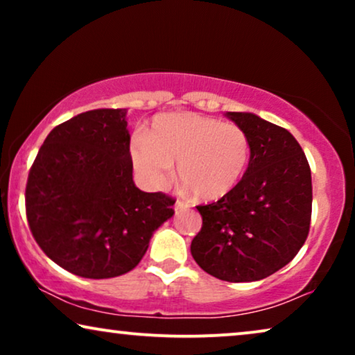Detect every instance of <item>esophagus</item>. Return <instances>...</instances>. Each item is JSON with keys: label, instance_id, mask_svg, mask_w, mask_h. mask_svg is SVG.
Returning a JSON list of instances; mask_svg holds the SVG:
<instances>
[{"label": "esophagus", "instance_id": "1", "mask_svg": "<svg viewBox=\"0 0 355 355\" xmlns=\"http://www.w3.org/2000/svg\"><path fill=\"white\" fill-rule=\"evenodd\" d=\"M189 207H191V205H189V203L184 202V200H176V203H174V210H176V213L186 210V208H189Z\"/></svg>", "mask_w": 355, "mask_h": 355}]
</instances>
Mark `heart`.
Segmentation results:
<instances>
[{
  "mask_svg": "<svg viewBox=\"0 0 355 355\" xmlns=\"http://www.w3.org/2000/svg\"><path fill=\"white\" fill-rule=\"evenodd\" d=\"M130 158L144 181L166 187L178 163L179 179L203 200L230 193L244 176L250 142L239 125L197 113L162 114L147 137L130 142Z\"/></svg>",
  "mask_w": 355,
  "mask_h": 355,
  "instance_id": "obj_1",
  "label": "heart"
}]
</instances>
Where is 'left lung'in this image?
<instances>
[{"label": "left lung", "instance_id": "left-lung-1", "mask_svg": "<svg viewBox=\"0 0 355 355\" xmlns=\"http://www.w3.org/2000/svg\"><path fill=\"white\" fill-rule=\"evenodd\" d=\"M226 116L249 137V166L227 196L197 207L202 230L191 254L208 275L247 283L276 273L304 245L312 218V174L289 130L252 113Z\"/></svg>", "mask_w": 355, "mask_h": 355}]
</instances>
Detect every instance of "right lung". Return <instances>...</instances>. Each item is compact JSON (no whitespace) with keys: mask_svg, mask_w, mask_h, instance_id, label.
<instances>
[{"mask_svg":"<svg viewBox=\"0 0 355 355\" xmlns=\"http://www.w3.org/2000/svg\"><path fill=\"white\" fill-rule=\"evenodd\" d=\"M125 110L85 111L48 134L28 171L26 213L40 249L72 275L114 278L139 265L174 198L132 181Z\"/></svg>","mask_w":355,"mask_h":355,"instance_id":"add662e5","label":"right lung"}]
</instances>
